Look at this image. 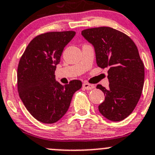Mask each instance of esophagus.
<instances>
[{
    "label": "esophagus",
    "instance_id": "obj_1",
    "mask_svg": "<svg viewBox=\"0 0 155 155\" xmlns=\"http://www.w3.org/2000/svg\"><path fill=\"white\" fill-rule=\"evenodd\" d=\"M82 87L84 88L85 89H86V90H91V89L95 88V86L92 84H89V83H84V84L82 85Z\"/></svg>",
    "mask_w": 155,
    "mask_h": 155
}]
</instances>
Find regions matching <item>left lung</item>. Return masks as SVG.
Segmentation results:
<instances>
[{"label": "left lung", "mask_w": 155, "mask_h": 155, "mask_svg": "<svg viewBox=\"0 0 155 155\" xmlns=\"http://www.w3.org/2000/svg\"><path fill=\"white\" fill-rule=\"evenodd\" d=\"M82 35L93 46L98 66L109 68V88L96 86L105 96L99 112L110 121L125 119L138 104L144 86V66L136 45L126 34L108 27L86 29Z\"/></svg>", "instance_id": "obj_1"}]
</instances>
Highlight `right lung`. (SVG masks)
Returning a JSON list of instances; mask_svg holds the SVG:
<instances>
[{
	"instance_id": "1",
	"label": "right lung",
	"mask_w": 155,
	"mask_h": 155,
	"mask_svg": "<svg viewBox=\"0 0 155 155\" xmlns=\"http://www.w3.org/2000/svg\"><path fill=\"white\" fill-rule=\"evenodd\" d=\"M75 31L49 32L30 41L17 68V89L28 112L46 124L55 123L67 112L73 95L82 87L80 80L63 86L55 70Z\"/></svg>"
}]
</instances>
